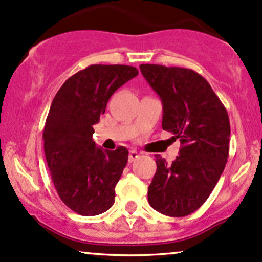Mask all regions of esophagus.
I'll return each instance as SVG.
<instances>
[{
    "label": "esophagus",
    "instance_id": "1",
    "mask_svg": "<svg viewBox=\"0 0 262 262\" xmlns=\"http://www.w3.org/2000/svg\"><path fill=\"white\" fill-rule=\"evenodd\" d=\"M139 157L140 154L137 151H135V149H131V151L128 152V162H134V161H136Z\"/></svg>",
    "mask_w": 262,
    "mask_h": 262
}]
</instances>
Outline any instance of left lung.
<instances>
[{
	"mask_svg": "<svg viewBox=\"0 0 262 262\" xmlns=\"http://www.w3.org/2000/svg\"><path fill=\"white\" fill-rule=\"evenodd\" d=\"M140 69L162 101V128L182 145L172 163L156 156L148 203L164 215H189L207 201L225 168L228 113L209 83L194 70L157 64H141Z\"/></svg>",
	"mask_w": 262,
	"mask_h": 262,
	"instance_id": "1",
	"label": "left lung"
}]
</instances>
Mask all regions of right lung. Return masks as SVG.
Returning a JSON list of instances; mask_svg holds the SVG:
<instances>
[{"instance_id":"obj_1","label":"right lung","mask_w":262,"mask_h":262,"mask_svg":"<svg viewBox=\"0 0 262 262\" xmlns=\"http://www.w3.org/2000/svg\"><path fill=\"white\" fill-rule=\"evenodd\" d=\"M137 74L135 67L89 66L70 76L53 99L43 131L44 154L60 199L80 215H99L115 202L128 151L96 146L93 126L111 95Z\"/></svg>"}]
</instances>
